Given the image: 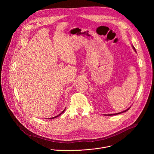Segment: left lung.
<instances>
[{"label":"left lung","mask_w":154,"mask_h":154,"mask_svg":"<svg viewBox=\"0 0 154 154\" xmlns=\"http://www.w3.org/2000/svg\"><path fill=\"white\" fill-rule=\"evenodd\" d=\"M132 47H133V48H134V50L135 51V52H136V50H135V47L132 45ZM130 108H131V107H129V108H128L127 109H126V110H124V111H122V112H119V113H116V114H106L105 116H115V115H118V114H122V113H123V112H127V110H128L129 109H130Z\"/></svg>","instance_id":"1"}]
</instances>
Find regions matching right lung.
Segmentation results:
<instances>
[{"mask_svg":"<svg viewBox=\"0 0 154 154\" xmlns=\"http://www.w3.org/2000/svg\"><path fill=\"white\" fill-rule=\"evenodd\" d=\"M65 110H66V109H64V110H63V111H62V112L60 113V114H59L58 116H55V117H52V118H50L49 119H55V118H56V117H57L60 116L61 114H63V113L64 112V111H65Z\"/></svg>","mask_w":154,"mask_h":154,"instance_id":"add662e5","label":"right lung"}]
</instances>
